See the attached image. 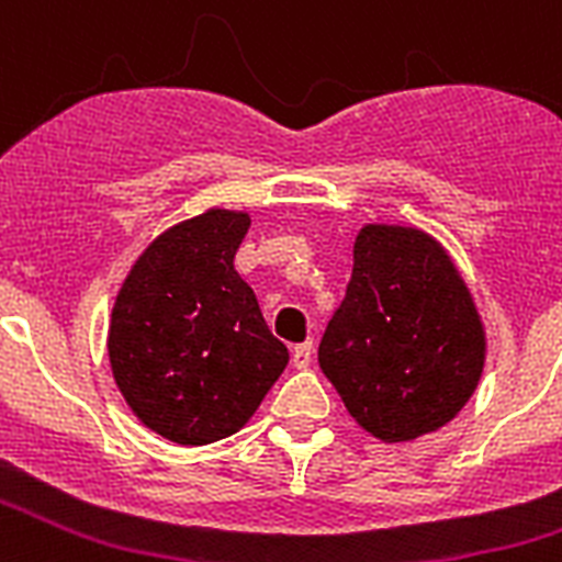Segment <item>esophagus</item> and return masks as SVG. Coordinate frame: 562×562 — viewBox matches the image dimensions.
<instances>
[{
	"label": "esophagus",
	"mask_w": 562,
	"mask_h": 562,
	"mask_svg": "<svg viewBox=\"0 0 562 562\" xmlns=\"http://www.w3.org/2000/svg\"><path fill=\"white\" fill-rule=\"evenodd\" d=\"M310 362H312V340L297 342L295 349H292V366H295V369H306Z\"/></svg>",
	"instance_id": "34e87169"
}]
</instances>
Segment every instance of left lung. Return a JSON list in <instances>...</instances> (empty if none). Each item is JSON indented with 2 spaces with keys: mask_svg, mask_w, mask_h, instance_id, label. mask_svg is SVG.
<instances>
[{
  "mask_svg": "<svg viewBox=\"0 0 562 562\" xmlns=\"http://www.w3.org/2000/svg\"><path fill=\"white\" fill-rule=\"evenodd\" d=\"M484 355V324L448 250L416 227H362L317 349L357 425L382 441L445 428L473 396Z\"/></svg>",
  "mask_w": 562,
  "mask_h": 562,
  "instance_id": "1",
  "label": "left lung"
}]
</instances>
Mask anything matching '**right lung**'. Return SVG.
<instances>
[{"label":"right lung","mask_w":562,"mask_h":562,"mask_svg":"<svg viewBox=\"0 0 562 562\" xmlns=\"http://www.w3.org/2000/svg\"><path fill=\"white\" fill-rule=\"evenodd\" d=\"M247 227L245 211L225 207L168 227L114 297V382L134 416L177 445H211L245 428L290 362L233 267Z\"/></svg>","instance_id":"right-lung-1"}]
</instances>
